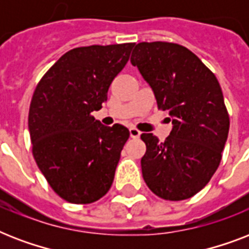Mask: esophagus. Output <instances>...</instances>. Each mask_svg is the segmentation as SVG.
I'll return each instance as SVG.
<instances>
[{
    "label": "esophagus",
    "instance_id": "1",
    "mask_svg": "<svg viewBox=\"0 0 249 249\" xmlns=\"http://www.w3.org/2000/svg\"><path fill=\"white\" fill-rule=\"evenodd\" d=\"M129 132H130V137H132V138H138V137L141 136L140 130L137 128H133V126L129 129Z\"/></svg>",
    "mask_w": 249,
    "mask_h": 249
}]
</instances>
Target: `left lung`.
Returning a JSON list of instances; mask_svg holds the SVG:
<instances>
[{"label": "left lung", "instance_id": "obj_1", "mask_svg": "<svg viewBox=\"0 0 249 249\" xmlns=\"http://www.w3.org/2000/svg\"><path fill=\"white\" fill-rule=\"evenodd\" d=\"M130 62L173 124L164 142L151 133L141 134L144 182L161 199H189L212 178L228 140L230 119L220 84L193 52L173 42H140Z\"/></svg>", "mask_w": 249, "mask_h": 249}]
</instances>
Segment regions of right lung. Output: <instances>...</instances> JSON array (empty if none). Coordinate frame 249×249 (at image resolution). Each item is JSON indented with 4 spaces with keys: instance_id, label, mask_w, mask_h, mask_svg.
<instances>
[{
    "instance_id": "add662e5",
    "label": "right lung",
    "mask_w": 249,
    "mask_h": 249,
    "mask_svg": "<svg viewBox=\"0 0 249 249\" xmlns=\"http://www.w3.org/2000/svg\"><path fill=\"white\" fill-rule=\"evenodd\" d=\"M134 44L72 49L53 64L33 93L28 113L32 154L54 191L73 204L108 193L129 130L94 119L128 63Z\"/></svg>"
}]
</instances>
